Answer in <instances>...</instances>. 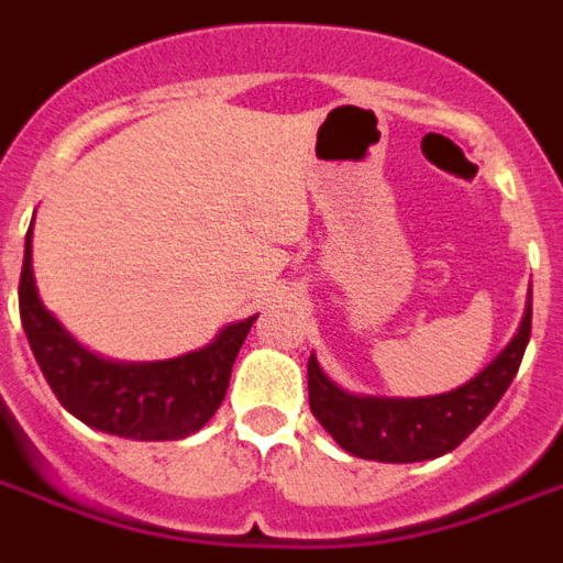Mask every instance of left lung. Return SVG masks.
<instances>
[{"label":"left lung","instance_id":"1","mask_svg":"<svg viewBox=\"0 0 563 563\" xmlns=\"http://www.w3.org/2000/svg\"><path fill=\"white\" fill-rule=\"evenodd\" d=\"M531 338V299L510 344L466 386L433 397H365L338 388L308 358V404L346 454L379 463H418L442 457L496 409L517 377Z\"/></svg>","mask_w":563,"mask_h":563}]
</instances>
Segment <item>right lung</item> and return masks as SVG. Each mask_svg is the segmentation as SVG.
<instances>
[{
    "instance_id": "right-lung-1",
    "label": "right lung",
    "mask_w": 563,
    "mask_h": 563,
    "mask_svg": "<svg viewBox=\"0 0 563 563\" xmlns=\"http://www.w3.org/2000/svg\"><path fill=\"white\" fill-rule=\"evenodd\" d=\"M255 317L225 327L205 350L168 362L124 365L95 356L37 297L29 225L20 273L25 338L58 404L95 430L139 442L186 439L201 430L225 400L231 367Z\"/></svg>"
}]
</instances>
